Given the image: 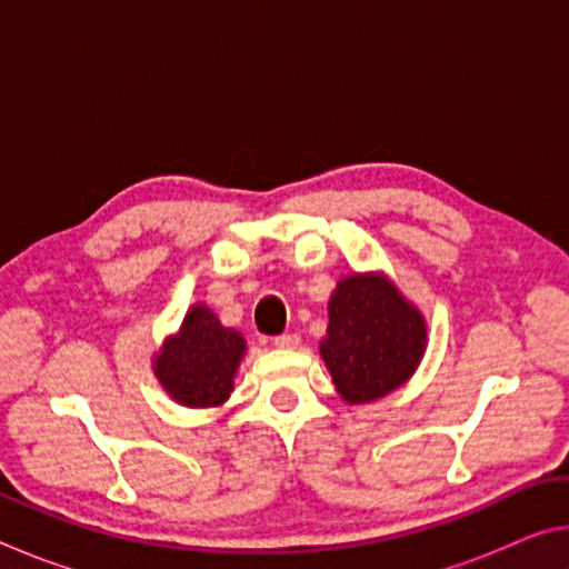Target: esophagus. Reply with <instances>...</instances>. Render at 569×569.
<instances>
[{"instance_id": "34e87169", "label": "esophagus", "mask_w": 569, "mask_h": 569, "mask_svg": "<svg viewBox=\"0 0 569 569\" xmlns=\"http://www.w3.org/2000/svg\"><path fill=\"white\" fill-rule=\"evenodd\" d=\"M298 343H301L298 333H281V336H276V339H273L276 349H296Z\"/></svg>"}]
</instances>
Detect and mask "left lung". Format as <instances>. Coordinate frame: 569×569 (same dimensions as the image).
I'll list each match as a JSON object with an SVG mask.
<instances>
[{"mask_svg":"<svg viewBox=\"0 0 569 569\" xmlns=\"http://www.w3.org/2000/svg\"><path fill=\"white\" fill-rule=\"evenodd\" d=\"M427 319L387 273H349L329 298L319 353L346 403H371L403 387L427 351Z\"/></svg>","mask_w":569,"mask_h":569,"instance_id":"obj_1","label":"left lung"}]
</instances>
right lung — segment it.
Returning <instances> with one entry per match:
<instances>
[{
  "label": "right lung",
  "instance_id": "right-lung-1",
  "mask_svg": "<svg viewBox=\"0 0 569 569\" xmlns=\"http://www.w3.org/2000/svg\"><path fill=\"white\" fill-rule=\"evenodd\" d=\"M246 339L206 303H192L176 333L152 356V373L168 397L188 409L223 407L233 393Z\"/></svg>",
  "mask_w": 569,
  "mask_h": 569
}]
</instances>
